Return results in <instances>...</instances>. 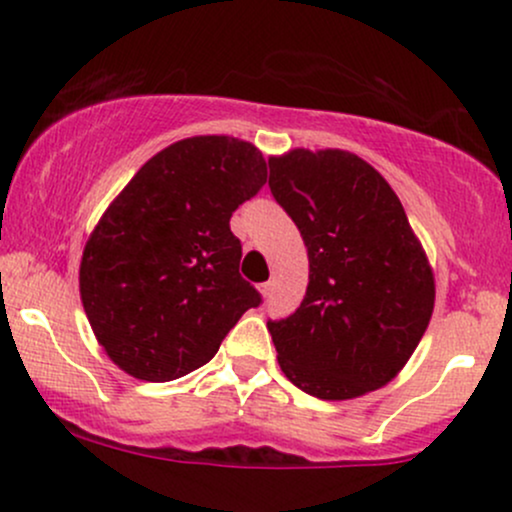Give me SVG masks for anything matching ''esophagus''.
Segmentation results:
<instances>
[{
  "label": "esophagus",
  "mask_w": 512,
  "mask_h": 512,
  "mask_svg": "<svg viewBox=\"0 0 512 512\" xmlns=\"http://www.w3.org/2000/svg\"><path fill=\"white\" fill-rule=\"evenodd\" d=\"M260 293H262V298H269V293H272V284H269V281H264V284H260Z\"/></svg>",
  "instance_id": "1"
}]
</instances>
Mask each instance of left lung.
Wrapping results in <instances>:
<instances>
[{
	"instance_id": "obj_1",
	"label": "left lung",
	"mask_w": 512,
	"mask_h": 512,
	"mask_svg": "<svg viewBox=\"0 0 512 512\" xmlns=\"http://www.w3.org/2000/svg\"><path fill=\"white\" fill-rule=\"evenodd\" d=\"M269 187L310 262L301 308L267 322L281 370L332 402L387 385L419 346L436 303L433 269L395 190L342 149L272 156Z\"/></svg>"
}]
</instances>
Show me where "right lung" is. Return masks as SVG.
Wrapping results in <instances>:
<instances>
[{
    "instance_id": "right-lung-1",
    "label": "right lung",
    "mask_w": 512,
    "mask_h": 512,
    "mask_svg": "<svg viewBox=\"0 0 512 512\" xmlns=\"http://www.w3.org/2000/svg\"><path fill=\"white\" fill-rule=\"evenodd\" d=\"M267 182L262 151L236 137H190L137 170L86 240L79 291L98 344L146 383L214 358L260 293L238 274L231 216Z\"/></svg>"
}]
</instances>
